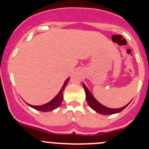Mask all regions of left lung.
Segmentation results:
<instances>
[{
  "label": "left lung",
  "instance_id": "1",
  "mask_svg": "<svg viewBox=\"0 0 149 149\" xmlns=\"http://www.w3.org/2000/svg\"><path fill=\"white\" fill-rule=\"evenodd\" d=\"M83 86H84V90H85V93H86V101H87L88 104L90 106V107L93 109V110H94L95 111H96L97 113H98L102 114V115H111V114L119 113V112L122 111L126 107H127V105L130 104V102H131V101H130L127 105L122 107L119 109L108 108V107H104V105L100 104L99 102L93 97V95L91 94V93L89 92V89H87V87L85 86V84H83Z\"/></svg>",
  "mask_w": 149,
  "mask_h": 149
}]
</instances>
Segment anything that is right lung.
I'll list each match as a JSON object with an SVG mask.
<instances>
[{
    "label": "right lung",
    "instance_id": "right-lung-1",
    "mask_svg": "<svg viewBox=\"0 0 149 149\" xmlns=\"http://www.w3.org/2000/svg\"><path fill=\"white\" fill-rule=\"evenodd\" d=\"M68 80H69V77L64 82V84H63L61 90L60 91V93L56 95V97H55L53 100H51L50 102H48V103L45 104L44 105H41V106H33V105H30L28 104H27L30 107H33V108L42 112H49L51 111V110H54V109L57 108V107L61 104L62 101H63V92H64V89H65V86H66L67 84H68Z\"/></svg>",
    "mask_w": 149,
    "mask_h": 149
}]
</instances>
